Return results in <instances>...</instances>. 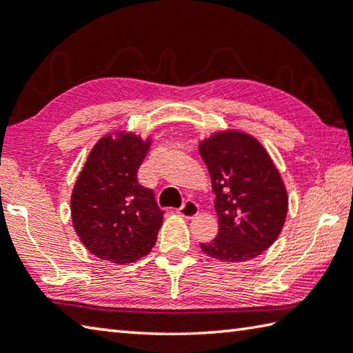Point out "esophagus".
<instances>
[{"mask_svg":"<svg viewBox=\"0 0 353 353\" xmlns=\"http://www.w3.org/2000/svg\"><path fill=\"white\" fill-rule=\"evenodd\" d=\"M179 214H181L183 218H193L199 214V207L193 199H187L185 203L182 204L181 209H179Z\"/></svg>","mask_w":353,"mask_h":353,"instance_id":"34e87169","label":"esophagus"}]
</instances>
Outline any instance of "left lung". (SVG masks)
<instances>
[{
  "mask_svg": "<svg viewBox=\"0 0 353 353\" xmlns=\"http://www.w3.org/2000/svg\"><path fill=\"white\" fill-rule=\"evenodd\" d=\"M215 193L218 234L199 243L207 256L245 262L275 242L288 215V193L265 149L240 132L215 133L199 144Z\"/></svg>",
  "mask_w": 353,
  "mask_h": 353,
  "instance_id": "obj_1",
  "label": "left lung"
}]
</instances>
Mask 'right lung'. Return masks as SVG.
Returning <instances> with one entry per match:
<instances>
[{"label":"right lung","mask_w":353,"mask_h":353,"mask_svg":"<svg viewBox=\"0 0 353 353\" xmlns=\"http://www.w3.org/2000/svg\"><path fill=\"white\" fill-rule=\"evenodd\" d=\"M149 141L128 133L94 146L72 192V221L92 254L114 264L146 256L157 242L163 210L154 192L138 182Z\"/></svg>","instance_id":"1"}]
</instances>
